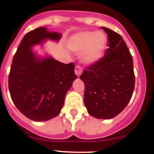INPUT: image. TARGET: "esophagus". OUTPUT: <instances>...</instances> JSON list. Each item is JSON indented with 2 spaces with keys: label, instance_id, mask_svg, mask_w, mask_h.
I'll use <instances>...</instances> for the list:
<instances>
[{
  "label": "esophagus",
  "instance_id": "34e87169",
  "mask_svg": "<svg viewBox=\"0 0 154 154\" xmlns=\"http://www.w3.org/2000/svg\"><path fill=\"white\" fill-rule=\"evenodd\" d=\"M82 72V68L80 67L79 65H76L75 68V73L77 76H80Z\"/></svg>",
  "mask_w": 154,
  "mask_h": 154
}]
</instances>
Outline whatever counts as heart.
Here are the masks:
<instances>
[{
    "label": "heart",
    "mask_w": 154,
    "mask_h": 154,
    "mask_svg": "<svg viewBox=\"0 0 154 154\" xmlns=\"http://www.w3.org/2000/svg\"><path fill=\"white\" fill-rule=\"evenodd\" d=\"M108 39L104 33L82 31L70 38L68 49L74 53H82V61L91 64L101 59L107 47Z\"/></svg>",
    "instance_id": "b5f03b06"
}]
</instances>
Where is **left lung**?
Masks as SVG:
<instances>
[{"label":"left lung","mask_w":154,"mask_h":154,"mask_svg":"<svg viewBox=\"0 0 154 154\" xmlns=\"http://www.w3.org/2000/svg\"><path fill=\"white\" fill-rule=\"evenodd\" d=\"M108 34L109 46L101 59L83 71L84 104L88 113L98 119H111L128 105L134 88L133 59L118 33L101 27Z\"/></svg>","instance_id":"obj_1"}]
</instances>
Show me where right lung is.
I'll use <instances>...</instances> for the list:
<instances>
[{"label":"right lung","instance_id":"right-lung-1","mask_svg":"<svg viewBox=\"0 0 154 154\" xmlns=\"http://www.w3.org/2000/svg\"><path fill=\"white\" fill-rule=\"evenodd\" d=\"M60 37L45 27L34 29L23 37L13 57L8 75L10 95L16 108L30 120L46 121L59 115L66 94L77 78L72 62L40 59L31 49L45 39L58 41Z\"/></svg>","mask_w":154,"mask_h":154}]
</instances>
